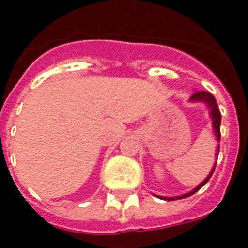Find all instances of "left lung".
Here are the masks:
<instances>
[{
  "mask_svg": "<svg viewBox=\"0 0 248 248\" xmlns=\"http://www.w3.org/2000/svg\"><path fill=\"white\" fill-rule=\"evenodd\" d=\"M190 100H191V101H204L205 104L209 106V108H210L211 119H213V126H214V128H215L216 140H217V142H220V137H221V133H220L221 113H220V110H218V108H217V102H216L215 97H214L210 93H207V91H198V93H195L193 96L190 97ZM215 167H216V164L214 166L211 173L209 174V177H207L206 179H205L204 182L202 183V184L198 185V186H196V188L194 189L193 191H190V193L184 194V195H182V196H175V198H162V196H158V195L157 196H158V198H162V199H166V200H178V199H183V198H188V196L193 195V194H195L196 191L202 188V186H204V185L206 184L207 182H209V179H210L211 175H213L214 170H215Z\"/></svg>",
  "mask_w": 248,
  "mask_h": 248,
  "instance_id": "obj_1",
  "label": "left lung"
}]
</instances>
